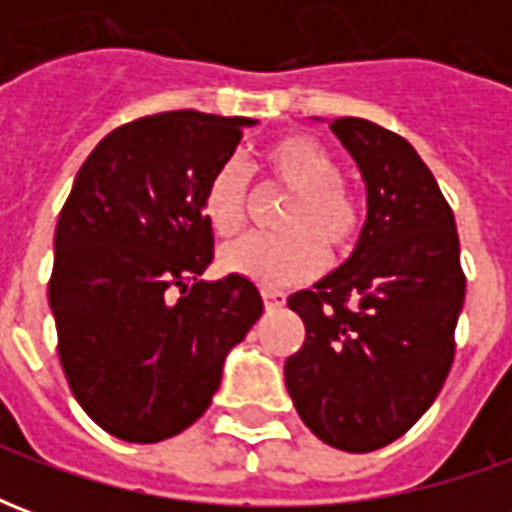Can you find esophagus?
<instances>
[{
	"mask_svg": "<svg viewBox=\"0 0 512 512\" xmlns=\"http://www.w3.org/2000/svg\"><path fill=\"white\" fill-rule=\"evenodd\" d=\"M263 301H266V310H279V307H285V293L282 290H263Z\"/></svg>",
	"mask_w": 512,
	"mask_h": 512,
	"instance_id": "34e87169",
	"label": "esophagus"
}]
</instances>
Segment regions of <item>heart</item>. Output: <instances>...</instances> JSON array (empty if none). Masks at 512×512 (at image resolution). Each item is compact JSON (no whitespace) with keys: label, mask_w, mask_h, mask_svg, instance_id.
<instances>
[{"label":"heart","mask_w":512,"mask_h":512,"mask_svg":"<svg viewBox=\"0 0 512 512\" xmlns=\"http://www.w3.org/2000/svg\"><path fill=\"white\" fill-rule=\"evenodd\" d=\"M266 167L293 202L279 219L285 235H249L224 246L219 266L263 288L304 282L323 268L326 255H345L359 233V208L340 183V161L310 136L288 134L266 147ZM249 180L241 161H224L205 186V216L213 233L230 238L246 219Z\"/></svg>","instance_id":"b5f03b06"}]
</instances>
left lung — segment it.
Here are the masks:
<instances>
[{
    "label": "left lung",
    "instance_id": "8db88e82",
    "mask_svg": "<svg viewBox=\"0 0 512 512\" xmlns=\"http://www.w3.org/2000/svg\"><path fill=\"white\" fill-rule=\"evenodd\" d=\"M329 128L356 161L367 216L343 266L288 299L307 337L285 384L318 439L370 452L400 439L441 392L466 279L450 205L417 150L362 117Z\"/></svg>",
    "mask_w": 512,
    "mask_h": 512
}]
</instances>
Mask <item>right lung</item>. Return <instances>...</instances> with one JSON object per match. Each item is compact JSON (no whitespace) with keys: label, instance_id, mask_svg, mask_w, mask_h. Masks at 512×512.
I'll use <instances>...</instances> for the list:
<instances>
[{"label":"right lung","instance_id":"right-lung-1","mask_svg":"<svg viewBox=\"0 0 512 512\" xmlns=\"http://www.w3.org/2000/svg\"><path fill=\"white\" fill-rule=\"evenodd\" d=\"M252 117L164 112L104 136L54 233L49 307L73 397L117 439L153 444L205 414L227 354L263 315L213 260L205 186Z\"/></svg>","mask_w":512,"mask_h":512}]
</instances>
